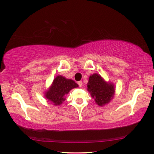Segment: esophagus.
I'll return each mask as SVG.
<instances>
[{
  "instance_id": "34e87169",
  "label": "esophagus",
  "mask_w": 154,
  "mask_h": 154,
  "mask_svg": "<svg viewBox=\"0 0 154 154\" xmlns=\"http://www.w3.org/2000/svg\"><path fill=\"white\" fill-rule=\"evenodd\" d=\"M77 83H78V85H79V86L80 87H82V85H83V83H82V81H79V82H78Z\"/></svg>"
}]
</instances>
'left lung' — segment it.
I'll return each instance as SVG.
<instances>
[{
  "instance_id": "left-lung-1",
  "label": "left lung",
  "mask_w": 154,
  "mask_h": 154,
  "mask_svg": "<svg viewBox=\"0 0 154 154\" xmlns=\"http://www.w3.org/2000/svg\"><path fill=\"white\" fill-rule=\"evenodd\" d=\"M87 87V90L98 105L103 106L109 103L113 98L114 93L113 85L106 83L100 75L97 73L91 75Z\"/></svg>"
}]
</instances>
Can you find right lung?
<instances>
[{"label":"right lung","instance_id":"1","mask_svg":"<svg viewBox=\"0 0 154 154\" xmlns=\"http://www.w3.org/2000/svg\"><path fill=\"white\" fill-rule=\"evenodd\" d=\"M78 87L74 81L67 79L63 76L59 75L54 79L51 87L45 93V98L54 105H60L65 100V96L67 94L69 91Z\"/></svg>","mask_w":154,"mask_h":154}]
</instances>
